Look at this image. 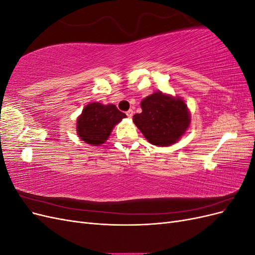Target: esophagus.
Here are the masks:
<instances>
[{
	"instance_id": "esophagus-1",
	"label": "esophagus",
	"mask_w": 255,
	"mask_h": 255,
	"mask_svg": "<svg viewBox=\"0 0 255 255\" xmlns=\"http://www.w3.org/2000/svg\"><path fill=\"white\" fill-rule=\"evenodd\" d=\"M133 115H134L133 110H128V111L127 112V116H128V118H132V117H133Z\"/></svg>"
}]
</instances>
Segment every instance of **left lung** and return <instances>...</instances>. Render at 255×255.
Here are the masks:
<instances>
[{
    "mask_svg": "<svg viewBox=\"0 0 255 255\" xmlns=\"http://www.w3.org/2000/svg\"><path fill=\"white\" fill-rule=\"evenodd\" d=\"M140 114L133 117L135 126L140 129L150 143L169 146L179 141L190 125V113L184 100L156 91L144 98Z\"/></svg>",
    "mask_w": 255,
    "mask_h": 255,
    "instance_id": "1",
    "label": "left lung"
}]
</instances>
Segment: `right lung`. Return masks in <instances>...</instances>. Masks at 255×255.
I'll return each mask as SVG.
<instances>
[{"mask_svg": "<svg viewBox=\"0 0 255 255\" xmlns=\"http://www.w3.org/2000/svg\"><path fill=\"white\" fill-rule=\"evenodd\" d=\"M126 117L114 104L91 102L76 119V133L86 143L101 145L109 139L115 126Z\"/></svg>", "mask_w": 255, "mask_h": 255, "instance_id": "add662e5", "label": "right lung"}]
</instances>
